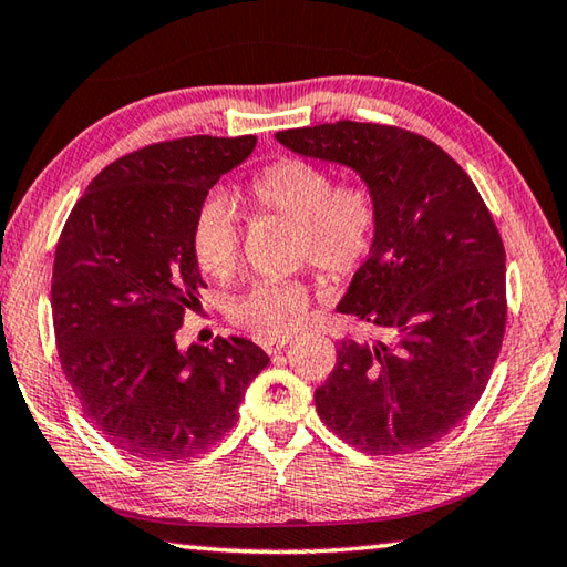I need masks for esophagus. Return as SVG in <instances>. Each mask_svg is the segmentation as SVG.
Wrapping results in <instances>:
<instances>
[{"instance_id":"1","label":"esophagus","mask_w":567,"mask_h":567,"mask_svg":"<svg viewBox=\"0 0 567 567\" xmlns=\"http://www.w3.org/2000/svg\"><path fill=\"white\" fill-rule=\"evenodd\" d=\"M287 341H290V337H285V339H270V341H262V349L268 351V353H277V351H282V349L287 347Z\"/></svg>"}]
</instances>
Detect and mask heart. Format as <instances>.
<instances>
[{
    "label": "heart",
    "mask_w": 567,
    "mask_h": 567,
    "mask_svg": "<svg viewBox=\"0 0 567 567\" xmlns=\"http://www.w3.org/2000/svg\"><path fill=\"white\" fill-rule=\"evenodd\" d=\"M252 204L299 224L297 260L312 262L331 280H343L369 260L379 233V198L365 182L337 184L324 164L282 157L252 176ZM192 255L198 270L226 280L240 260V224L224 194H208L194 210ZM309 307L302 282H255L228 305V317L262 341L292 334Z\"/></svg>",
    "instance_id": "heart-1"
}]
</instances>
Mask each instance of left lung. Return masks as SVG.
Segmentation results:
<instances>
[{"label":"left lung","instance_id":"obj_1","mask_svg":"<svg viewBox=\"0 0 567 567\" xmlns=\"http://www.w3.org/2000/svg\"><path fill=\"white\" fill-rule=\"evenodd\" d=\"M275 137L351 166L379 198L375 246L337 309L393 341L337 343V365L315 391L321 423L369 454L435 445L472 413L502 351L506 252L489 208L417 132L339 120Z\"/></svg>","mask_w":567,"mask_h":567}]
</instances>
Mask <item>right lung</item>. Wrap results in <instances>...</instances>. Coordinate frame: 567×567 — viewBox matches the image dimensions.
<instances>
[{"instance_id": "obj_1", "label": "right lung", "mask_w": 567, "mask_h": 567, "mask_svg": "<svg viewBox=\"0 0 567 567\" xmlns=\"http://www.w3.org/2000/svg\"><path fill=\"white\" fill-rule=\"evenodd\" d=\"M252 147V135L140 147L87 184L61 230L51 277L61 369L87 423L135 457L179 462L216 445L270 363L243 337L176 347L186 309L202 305L194 210Z\"/></svg>"}]
</instances>
